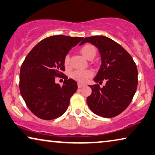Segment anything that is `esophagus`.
<instances>
[{"label":"esophagus","mask_w":155,"mask_h":155,"mask_svg":"<svg viewBox=\"0 0 155 155\" xmlns=\"http://www.w3.org/2000/svg\"><path fill=\"white\" fill-rule=\"evenodd\" d=\"M84 84H81V83H80V82L78 83V88H82V87H84Z\"/></svg>","instance_id":"esophagus-1"}]
</instances>
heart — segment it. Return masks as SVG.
<instances>
[{
	"label": "heart",
	"instance_id": "obj_1",
	"mask_svg": "<svg viewBox=\"0 0 155 155\" xmlns=\"http://www.w3.org/2000/svg\"><path fill=\"white\" fill-rule=\"evenodd\" d=\"M81 54L86 59H89L91 58H94L96 54V50L94 46L91 44H86L82 46L80 50ZM69 56L66 55L64 58V64L66 67L69 65ZM93 75V72L90 70L87 71H75L74 72L71 73V77L73 80L77 81V82L84 83L87 81L88 79Z\"/></svg>",
	"mask_w": 155,
	"mask_h": 155
}]
</instances>
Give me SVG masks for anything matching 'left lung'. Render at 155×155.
<instances>
[{"label":"left lung","instance_id":"1","mask_svg":"<svg viewBox=\"0 0 155 155\" xmlns=\"http://www.w3.org/2000/svg\"><path fill=\"white\" fill-rule=\"evenodd\" d=\"M91 43L101 57V66L94 82L105 81L103 87L89 85L92 90L87 97L89 109L104 118L118 116L129 106L137 91L138 71L132 56L114 40L104 36L86 37L80 44Z\"/></svg>","mask_w":155,"mask_h":155}]
</instances>
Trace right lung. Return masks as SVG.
Here are the masks:
<instances>
[{
    "label": "right lung",
    "instance_id": "right-lung-1",
    "mask_svg": "<svg viewBox=\"0 0 155 155\" xmlns=\"http://www.w3.org/2000/svg\"><path fill=\"white\" fill-rule=\"evenodd\" d=\"M83 37L55 35L35 46L26 57L20 71L21 96L30 110L39 118L53 120L68 109L70 98L78 89L77 82L66 77L62 86L55 77L65 71L64 60L71 48Z\"/></svg>",
    "mask_w": 155,
    "mask_h": 155
}]
</instances>
